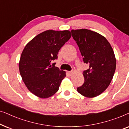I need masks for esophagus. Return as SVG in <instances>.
Returning <instances> with one entry per match:
<instances>
[{"mask_svg": "<svg viewBox=\"0 0 129 129\" xmlns=\"http://www.w3.org/2000/svg\"><path fill=\"white\" fill-rule=\"evenodd\" d=\"M68 73L69 75L70 76H72V75L73 74V72H68Z\"/></svg>", "mask_w": 129, "mask_h": 129, "instance_id": "obj_1", "label": "esophagus"}]
</instances>
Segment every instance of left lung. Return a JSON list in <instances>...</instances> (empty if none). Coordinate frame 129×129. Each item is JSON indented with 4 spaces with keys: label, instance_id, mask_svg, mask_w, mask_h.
I'll use <instances>...</instances> for the list:
<instances>
[{
    "label": "left lung",
    "instance_id": "left-lung-1",
    "mask_svg": "<svg viewBox=\"0 0 129 129\" xmlns=\"http://www.w3.org/2000/svg\"><path fill=\"white\" fill-rule=\"evenodd\" d=\"M71 32L84 63L89 66L83 73L84 83L77 90L86 98H94L108 87L114 76L116 59L113 50L106 38L96 31L82 29Z\"/></svg>",
    "mask_w": 129,
    "mask_h": 129
}]
</instances>
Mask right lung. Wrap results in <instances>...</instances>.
<instances>
[{
    "instance_id": "right-lung-1",
    "label": "right lung",
    "mask_w": 129,
    "mask_h": 129,
    "mask_svg": "<svg viewBox=\"0 0 129 129\" xmlns=\"http://www.w3.org/2000/svg\"><path fill=\"white\" fill-rule=\"evenodd\" d=\"M69 30H48L37 35L24 47L19 68L28 90L35 96L46 99L59 90L66 72L50 64L58 52L71 38Z\"/></svg>"
}]
</instances>
